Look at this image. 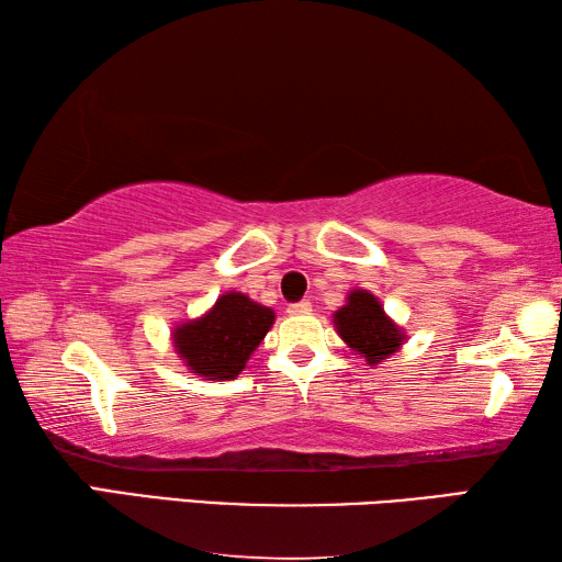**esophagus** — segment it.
Listing matches in <instances>:
<instances>
[{"mask_svg":"<svg viewBox=\"0 0 562 562\" xmlns=\"http://www.w3.org/2000/svg\"><path fill=\"white\" fill-rule=\"evenodd\" d=\"M288 312H290V315H294V317H300V315H310V312H312V302H310V300L292 302L290 307H288Z\"/></svg>","mask_w":562,"mask_h":562,"instance_id":"34e87169","label":"esophagus"}]
</instances>
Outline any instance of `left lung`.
Returning a JSON list of instances; mask_svg holds the SVG:
<instances>
[{
	"label": "left lung",
	"instance_id": "obj_1",
	"mask_svg": "<svg viewBox=\"0 0 562 562\" xmlns=\"http://www.w3.org/2000/svg\"><path fill=\"white\" fill-rule=\"evenodd\" d=\"M339 337L351 349L364 355L369 364H379L402 347L404 335L392 319L384 315V307L374 294L357 290L349 294V302L335 315Z\"/></svg>",
	"mask_w": 562,
	"mask_h": 562
}]
</instances>
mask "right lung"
Listing matches in <instances>:
<instances>
[{
  "instance_id": "right-lung-1",
  "label": "right lung",
  "mask_w": 562,
  "mask_h": 562,
  "mask_svg": "<svg viewBox=\"0 0 562 562\" xmlns=\"http://www.w3.org/2000/svg\"><path fill=\"white\" fill-rule=\"evenodd\" d=\"M272 322V310L247 300L240 292H227L205 317L180 325L173 331V345L195 374L235 379L268 335Z\"/></svg>"
}]
</instances>
